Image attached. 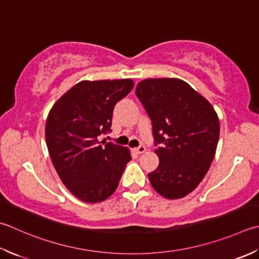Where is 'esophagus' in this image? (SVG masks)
Instances as JSON below:
<instances>
[{
	"label": "esophagus",
	"mask_w": 259,
	"mask_h": 259,
	"mask_svg": "<svg viewBox=\"0 0 259 259\" xmlns=\"http://www.w3.org/2000/svg\"><path fill=\"white\" fill-rule=\"evenodd\" d=\"M146 147L145 146H139V147H137L136 148V153L137 154H144V153H146Z\"/></svg>",
	"instance_id": "obj_1"
}]
</instances>
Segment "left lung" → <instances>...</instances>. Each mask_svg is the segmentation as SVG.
I'll return each mask as SVG.
<instances>
[{
    "label": "left lung",
    "instance_id": "1",
    "mask_svg": "<svg viewBox=\"0 0 259 259\" xmlns=\"http://www.w3.org/2000/svg\"><path fill=\"white\" fill-rule=\"evenodd\" d=\"M136 94L153 122L159 165L148 177L165 199L193 192L210 168L220 135L219 118L204 96L180 78H146Z\"/></svg>",
    "mask_w": 259,
    "mask_h": 259
}]
</instances>
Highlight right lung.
I'll return each mask as SVG.
<instances>
[{"label": "right lung", "instance_id": "1", "mask_svg": "<svg viewBox=\"0 0 259 259\" xmlns=\"http://www.w3.org/2000/svg\"><path fill=\"white\" fill-rule=\"evenodd\" d=\"M131 78L82 80L56 101L46 122L53 165L70 193L88 203L112 195L131 160L129 148L100 145L110 130L115 103L134 88Z\"/></svg>", "mask_w": 259, "mask_h": 259}]
</instances>
